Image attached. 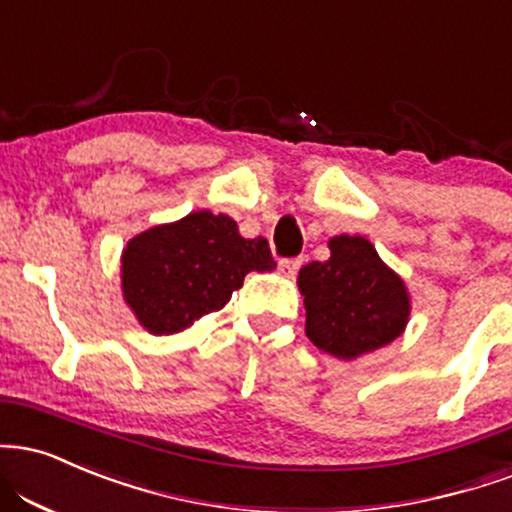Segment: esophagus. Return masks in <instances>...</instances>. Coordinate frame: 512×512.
<instances>
[{
    "label": "esophagus",
    "mask_w": 512,
    "mask_h": 512,
    "mask_svg": "<svg viewBox=\"0 0 512 512\" xmlns=\"http://www.w3.org/2000/svg\"><path fill=\"white\" fill-rule=\"evenodd\" d=\"M300 267H303V257H286V260H279V272L283 276H288V279H293Z\"/></svg>",
    "instance_id": "1"
}]
</instances>
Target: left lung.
Returning <instances> with one entry per match:
<instances>
[{
	"label": "left lung",
	"mask_w": 512,
	"mask_h": 512,
	"mask_svg": "<svg viewBox=\"0 0 512 512\" xmlns=\"http://www.w3.org/2000/svg\"><path fill=\"white\" fill-rule=\"evenodd\" d=\"M331 257L300 269L305 334L324 353L353 360L389 346L410 315L408 288L362 236L329 240Z\"/></svg>",
	"instance_id": "left-lung-1"
}]
</instances>
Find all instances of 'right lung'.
Masks as SVG:
<instances>
[{
	"instance_id": "add662e5",
	"label": "right lung",
	"mask_w": 512,
	"mask_h": 512,
	"mask_svg": "<svg viewBox=\"0 0 512 512\" xmlns=\"http://www.w3.org/2000/svg\"><path fill=\"white\" fill-rule=\"evenodd\" d=\"M274 267L267 240L243 238L231 217L202 209L128 240L121 288L138 322L169 336L221 310L248 272Z\"/></svg>"
}]
</instances>
